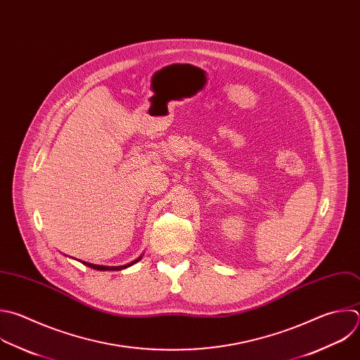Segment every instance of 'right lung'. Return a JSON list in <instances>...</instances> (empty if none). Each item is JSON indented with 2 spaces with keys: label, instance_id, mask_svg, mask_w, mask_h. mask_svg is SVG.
<instances>
[{
  "label": "right lung",
  "instance_id": "obj_1",
  "mask_svg": "<svg viewBox=\"0 0 360 360\" xmlns=\"http://www.w3.org/2000/svg\"><path fill=\"white\" fill-rule=\"evenodd\" d=\"M141 260V257H139L137 260H134L133 263H130V264H127V266H117V267H107V266H97V264H91V263H84V262H82L83 264H86V266H89V267H91V269H94V270H100V271H105V270H123V269H127V267H130V266H133L134 263H137V262H140Z\"/></svg>",
  "mask_w": 360,
  "mask_h": 360
}]
</instances>
